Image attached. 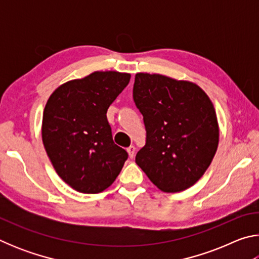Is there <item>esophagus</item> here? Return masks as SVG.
Here are the masks:
<instances>
[{
  "label": "esophagus",
  "instance_id": "34e87169",
  "mask_svg": "<svg viewBox=\"0 0 259 259\" xmlns=\"http://www.w3.org/2000/svg\"><path fill=\"white\" fill-rule=\"evenodd\" d=\"M126 152H128L129 157H131V159H133V157L135 156V153H136V147L131 145L128 148H126Z\"/></svg>",
  "mask_w": 259,
  "mask_h": 259
}]
</instances>
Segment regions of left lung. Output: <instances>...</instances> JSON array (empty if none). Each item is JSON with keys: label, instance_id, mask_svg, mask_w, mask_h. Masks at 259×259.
Masks as SVG:
<instances>
[{"label": "left lung", "instance_id": "8db88e82", "mask_svg": "<svg viewBox=\"0 0 259 259\" xmlns=\"http://www.w3.org/2000/svg\"><path fill=\"white\" fill-rule=\"evenodd\" d=\"M134 100L146 128V144L136 163L165 193L194 185L211 163L219 142L216 111L208 95L190 81L137 73Z\"/></svg>", "mask_w": 259, "mask_h": 259}]
</instances>
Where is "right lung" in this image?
Segmentation results:
<instances>
[{
	"mask_svg": "<svg viewBox=\"0 0 259 259\" xmlns=\"http://www.w3.org/2000/svg\"><path fill=\"white\" fill-rule=\"evenodd\" d=\"M130 77L129 73L97 71L59 85L48 99L43 145L58 176L77 192L106 190L128 159L113 142L106 113Z\"/></svg>",
	"mask_w": 259,
	"mask_h": 259,
	"instance_id": "add662e5",
	"label": "right lung"
}]
</instances>
